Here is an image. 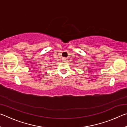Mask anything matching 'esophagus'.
<instances>
[{
    "instance_id": "34e87169",
    "label": "esophagus",
    "mask_w": 127,
    "mask_h": 127,
    "mask_svg": "<svg viewBox=\"0 0 127 127\" xmlns=\"http://www.w3.org/2000/svg\"><path fill=\"white\" fill-rule=\"evenodd\" d=\"M68 61V59L64 57V58H62V61L66 62V61Z\"/></svg>"
}]
</instances>
